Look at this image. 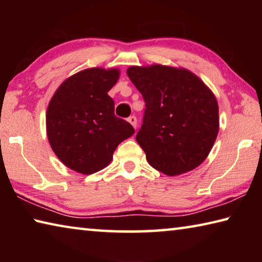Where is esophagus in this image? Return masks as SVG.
<instances>
[{
  "instance_id": "obj_1",
  "label": "esophagus",
  "mask_w": 262,
  "mask_h": 262,
  "mask_svg": "<svg viewBox=\"0 0 262 262\" xmlns=\"http://www.w3.org/2000/svg\"><path fill=\"white\" fill-rule=\"evenodd\" d=\"M128 122L130 123V125L134 127V128H136V123H137V119H136V117L135 115H130L129 118H128Z\"/></svg>"
}]
</instances>
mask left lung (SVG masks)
Returning <instances> with one entry per match:
<instances>
[{"label": "left lung", "mask_w": 262, "mask_h": 262, "mask_svg": "<svg viewBox=\"0 0 262 262\" xmlns=\"http://www.w3.org/2000/svg\"><path fill=\"white\" fill-rule=\"evenodd\" d=\"M127 75L145 103L136 141L150 165L167 176L200 165L219 133L214 94L186 69L155 64L130 67Z\"/></svg>", "instance_id": "1"}]
</instances>
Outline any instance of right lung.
<instances>
[{
    "label": "right lung",
    "instance_id": "right-lung-1",
    "mask_svg": "<svg viewBox=\"0 0 262 262\" xmlns=\"http://www.w3.org/2000/svg\"><path fill=\"white\" fill-rule=\"evenodd\" d=\"M118 78V69L82 70L61 84L48 105L46 127L53 151L79 173L107 166L118 145L134 134L129 122L115 117L107 95Z\"/></svg>",
    "mask_w": 262,
    "mask_h": 262
}]
</instances>
